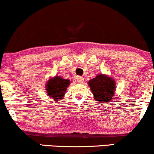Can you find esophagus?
Here are the masks:
<instances>
[{"mask_svg":"<svg viewBox=\"0 0 154 154\" xmlns=\"http://www.w3.org/2000/svg\"><path fill=\"white\" fill-rule=\"evenodd\" d=\"M77 80L79 83H82L83 82H84V78H83L82 77H77Z\"/></svg>","mask_w":154,"mask_h":154,"instance_id":"34e87169","label":"esophagus"}]
</instances>
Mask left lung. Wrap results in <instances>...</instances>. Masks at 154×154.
<instances>
[{"label":"left lung","instance_id":"8db88e82","mask_svg":"<svg viewBox=\"0 0 154 154\" xmlns=\"http://www.w3.org/2000/svg\"><path fill=\"white\" fill-rule=\"evenodd\" d=\"M95 99L98 101L107 103L111 99L115 91V82L106 75L102 74L88 82Z\"/></svg>","mask_w":154,"mask_h":154}]
</instances>
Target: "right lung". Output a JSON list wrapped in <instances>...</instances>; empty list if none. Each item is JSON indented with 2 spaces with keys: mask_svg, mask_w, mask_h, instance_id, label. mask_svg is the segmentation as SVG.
I'll use <instances>...</instances> for the list:
<instances>
[{
  "mask_svg": "<svg viewBox=\"0 0 154 154\" xmlns=\"http://www.w3.org/2000/svg\"><path fill=\"white\" fill-rule=\"evenodd\" d=\"M69 83L70 81L69 79H63L58 76L50 79L46 85L48 95H49L55 101H59L61 99H63L62 98Z\"/></svg>",
  "mask_w": 154,
  "mask_h": 154,
  "instance_id": "obj_1",
  "label": "right lung"
}]
</instances>
